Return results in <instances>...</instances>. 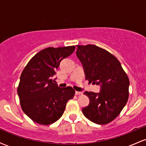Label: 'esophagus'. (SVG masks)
Instances as JSON below:
<instances>
[{
    "mask_svg": "<svg viewBox=\"0 0 146 146\" xmlns=\"http://www.w3.org/2000/svg\"><path fill=\"white\" fill-rule=\"evenodd\" d=\"M75 95H82V92H79V91H75Z\"/></svg>",
    "mask_w": 146,
    "mask_h": 146,
    "instance_id": "obj_1",
    "label": "esophagus"
}]
</instances>
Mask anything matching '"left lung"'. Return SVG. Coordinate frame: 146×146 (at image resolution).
<instances>
[{
	"instance_id": "1",
	"label": "left lung",
	"mask_w": 146,
	"mask_h": 146,
	"mask_svg": "<svg viewBox=\"0 0 146 146\" xmlns=\"http://www.w3.org/2000/svg\"><path fill=\"white\" fill-rule=\"evenodd\" d=\"M76 55L83 65L88 83L100 85L101 91L84 92L89 105L82 108L87 119L97 124L113 121L126 104L129 79L121 63L113 54L96 45H78Z\"/></svg>"
}]
</instances>
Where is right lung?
<instances>
[{
    "instance_id": "obj_1",
    "label": "right lung",
    "mask_w": 146,
    "mask_h": 146,
    "mask_svg": "<svg viewBox=\"0 0 146 146\" xmlns=\"http://www.w3.org/2000/svg\"><path fill=\"white\" fill-rule=\"evenodd\" d=\"M75 46L48 47L36 53L22 72L18 95L23 112L36 123L49 125L63 115L75 90L60 88L51 79L60 62L75 51Z\"/></svg>"
}]
</instances>
